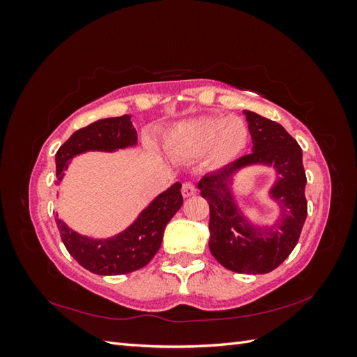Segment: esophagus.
Here are the masks:
<instances>
[{
    "label": "esophagus",
    "mask_w": 357,
    "mask_h": 357,
    "mask_svg": "<svg viewBox=\"0 0 357 357\" xmlns=\"http://www.w3.org/2000/svg\"><path fill=\"white\" fill-rule=\"evenodd\" d=\"M197 193V188H195V185H193V183H190V181H186V183H183V186H181V195L185 197V198H189V197H193Z\"/></svg>",
    "instance_id": "obj_1"
}]
</instances>
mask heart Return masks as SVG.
<instances>
[{
  "instance_id": "b5f03b06",
  "label": "heart",
  "mask_w": 357,
  "mask_h": 357,
  "mask_svg": "<svg viewBox=\"0 0 357 357\" xmlns=\"http://www.w3.org/2000/svg\"><path fill=\"white\" fill-rule=\"evenodd\" d=\"M250 142V129L240 116H201L178 122L165 137V150L181 158H207L220 168L238 159Z\"/></svg>"
}]
</instances>
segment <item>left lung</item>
<instances>
[{
	"label": "left lung",
	"mask_w": 357,
	"mask_h": 357,
	"mask_svg": "<svg viewBox=\"0 0 357 357\" xmlns=\"http://www.w3.org/2000/svg\"><path fill=\"white\" fill-rule=\"evenodd\" d=\"M244 114L252 134V153L205 174L198 188L210 205L211 255L234 273L266 274L284 261L299 240L307 219V177L296 139L274 121L250 110ZM252 166L273 167L276 172L267 192L279 208L273 224H253L238 202L234 180Z\"/></svg>",
	"instance_id": "1"
}]
</instances>
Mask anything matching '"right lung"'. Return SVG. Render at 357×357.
<instances>
[{
	"label": "right lung",
	"instance_id": "obj_1",
	"mask_svg": "<svg viewBox=\"0 0 357 357\" xmlns=\"http://www.w3.org/2000/svg\"><path fill=\"white\" fill-rule=\"evenodd\" d=\"M131 114L100 119L75 131L56 152V185L68 169L70 160L86 152L114 153L138 144ZM181 183L176 181L138 213L123 231L105 238L82 235L55 215L62 243L68 253L88 271L98 275H121L146 266L158 253L167 223L183 205Z\"/></svg>",
	"mask_w": 357,
	"mask_h": 357
}]
</instances>
